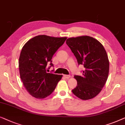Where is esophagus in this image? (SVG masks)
Segmentation results:
<instances>
[{"instance_id": "esophagus-1", "label": "esophagus", "mask_w": 125, "mask_h": 125, "mask_svg": "<svg viewBox=\"0 0 125 125\" xmlns=\"http://www.w3.org/2000/svg\"><path fill=\"white\" fill-rule=\"evenodd\" d=\"M64 77L66 79H69L70 78V75H64Z\"/></svg>"}]
</instances>
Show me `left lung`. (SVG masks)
Returning <instances> with one entry per match:
<instances>
[{"label":"left lung","instance_id":"8db88e82","mask_svg":"<svg viewBox=\"0 0 125 125\" xmlns=\"http://www.w3.org/2000/svg\"><path fill=\"white\" fill-rule=\"evenodd\" d=\"M66 43L78 64L85 68L82 76H74L77 86L72 92L82 100L92 99L101 92L108 79L109 62L106 50L98 40L88 36L69 38Z\"/></svg>","mask_w":125,"mask_h":125}]
</instances>
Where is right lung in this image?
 <instances>
[{
    "label": "right lung",
    "mask_w": 125,
    "mask_h": 125,
    "mask_svg": "<svg viewBox=\"0 0 125 125\" xmlns=\"http://www.w3.org/2000/svg\"><path fill=\"white\" fill-rule=\"evenodd\" d=\"M67 37L39 35L29 40L21 52L19 61L20 78L29 94L44 98L55 89L62 75L47 73V65L53 66L52 57Z\"/></svg>",
    "instance_id": "add662e5"
}]
</instances>
